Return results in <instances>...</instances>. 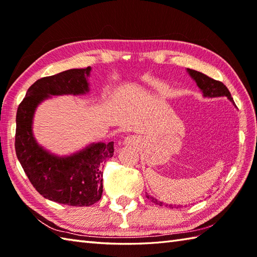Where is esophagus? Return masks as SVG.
<instances>
[{
	"instance_id": "1",
	"label": "esophagus",
	"mask_w": 257,
	"mask_h": 257,
	"mask_svg": "<svg viewBox=\"0 0 257 257\" xmlns=\"http://www.w3.org/2000/svg\"><path fill=\"white\" fill-rule=\"evenodd\" d=\"M124 143L127 144V145H133L135 143V139H133L132 137H127V138H125V140H124Z\"/></svg>"
}]
</instances>
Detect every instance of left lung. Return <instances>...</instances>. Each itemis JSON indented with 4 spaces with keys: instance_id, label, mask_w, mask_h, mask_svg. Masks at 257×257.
Wrapping results in <instances>:
<instances>
[{
    "instance_id": "obj_1",
    "label": "left lung",
    "mask_w": 257,
    "mask_h": 257,
    "mask_svg": "<svg viewBox=\"0 0 257 257\" xmlns=\"http://www.w3.org/2000/svg\"><path fill=\"white\" fill-rule=\"evenodd\" d=\"M187 70H188V73H189L191 77H192L195 80V83H196V85H198L199 88L201 89V91L203 92L204 97H209V98L227 97V99H230L233 102V105H235V103H234L233 98L230 94V91H228V89H227V87L224 84H223L222 81L213 79V78L209 77V76H206V75L202 74L200 72H196V70H194V69L188 68ZM147 198L151 200V202H154V203H156L158 205H160V206L166 205V206H169V207H172V209H173L172 204L163 203V202H160V201H158L157 199L152 198V196L149 195V194H147Z\"/></svg>"
}]
</instances>
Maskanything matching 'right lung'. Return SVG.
Instances as JSON below:
<instances>
[{
	"instance_id": "right-lung-1",
	"label": "right lung",
	"mask_w": 257,
	"mask_h": 257,
	"mask_svg": "<svg viewBox=\"0 0 257 257\" xmlns=\"http://www.w3.org/2000/svg\"><path fill=\"white\" fill-rule=\"evenodd\" d=\"M90 70L68 69L36 80L16 113L15 151L27 178L45 199L72 206H89L100 200L102 168L113 156V141L90 144L76 154L58 157L36 143L33 117L37 106L51 96L88 92Z\"/></svg>"
}]
</instances>
